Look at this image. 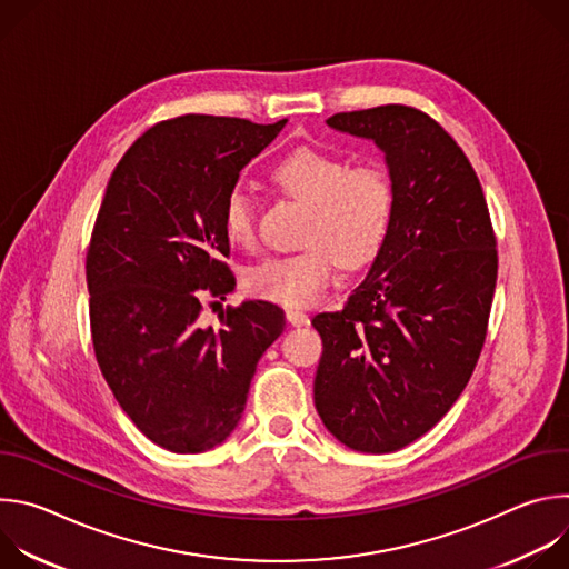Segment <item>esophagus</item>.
Wrapping results in <instances>:
<instances>
[{"mask_svg":"<svg viewBox=\"0 0 569 569\" xmlns=\"http://www.w3.org/2000/svg\"><path fill=\"white\" fill-rule=\"evenodd\" d=\"M286 319L292 323V327H306V323L310 321V317L303 310H299V308H288L286 310Z\"/></svg>","mask_w":569,"mask_h":569,"instance_id":"esophagus-1","label":"esophagus"}]
</instances>
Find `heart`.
<instances>
[{
  "mask_svg": "<svg viewBox=\"0 0 569 569\" xmlns=\"http://www.w3.org/2000/svg\"><path fill=\"white\" fill-rule=\"evenodd\" d=\"M272 182L308 207L306 248L252 266L246 272L250 295L283 306H308L327 292L340 263L358 270L376 259L393 211L391 180L380 167H351L338 154L303 146L272 169ZM222 227L236 246L254 240L257 204L242 187L229 191Z\"/></svg>",
  "mask_w": 569,
  "mask_h": 569,
  "instance_id": "obj_1",
  "label": "heart"
}]
</instances>
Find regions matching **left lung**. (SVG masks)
<instances>
[{"mask_svg":"<svg viewBox=\"0 0 569 569\" xmlns=\"http://www.w3.org/2000/svg\"><path fill=\"white\" fill-rule=\"evenodd\" d=\"M371 139L393 189L387 238L342 310L319 312L315 408L358 452L432 430L468 385L498 281L489 207L468 157L426 112L378 106L327 119Z\"/></svg>","mask_w":569,"mask_h":569,"instance_id":"left-lung-1","label":"left lung"}]
</instances>
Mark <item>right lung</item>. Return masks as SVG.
I'll return each mask as SVG.
<instances>
[{
  "mask_svg": "<svg viewBox=\"0 0 569 569\" xmlns=\"http://www.w3.org/2000/svg\"><path fill=\"white\" fill-rule=\"evenodd\" d=\"M277 123L184 114L146 130L121 157L101 202L88 261L97 362L121 410L157 446L196 455L220 446L246 410L283 310L242 301L202 327V295L233 290L222 261V207Z\"/></svg>",
  "mask_w": 569,
  "mask_h": 569,
  "instance_id": "add662e5",
  "label": "right lung"
}]
</instances>
